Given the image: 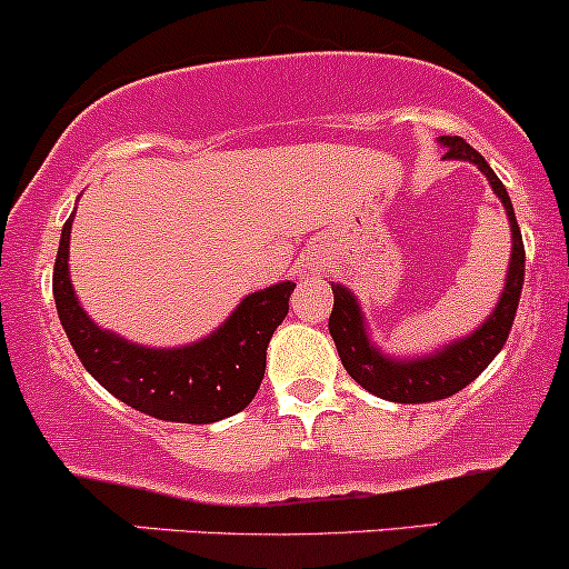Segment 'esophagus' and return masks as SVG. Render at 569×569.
<instances>
[{"mask_svg":"<svg viewBox=\"0 0 569 569\" xmlns=\"http://www.w3.org/2000/svg\"><path fill=\"white\" fill-rule=\"evenodd\" d=\"M319 271H322V260H319L317 254H306L301 268H298V273H301L303 279H315Z\"/></svg>","mask_w":569,"mask_h":569,"instance_id":"34e87169","label":"esophagus"}]
</instances>
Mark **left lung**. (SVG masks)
Returning <instances> with one entry per match:
<instances>
[{
  "label": "left lung",
  "mask_w": 569,
  "mask_h": 569,
  "mask_svg": "<svg viewBox=\"0 0 569 569\" xmlns=\"http://www.w3.org/2000/svg\"><path fill=\"white\" fill-rule=\"evenodd\" d=\"M438 142L446 147V158L476 163L487 174L497 199L506 207L510 239H513L508 279L500 301L481 328L449 343L436 355L413 357V360H395V357H387L381 349H376L366 333L357 298L343 284H330L333 287V311H330L328 328L343 368L362 389L392 400V403H432V400L449 398V395L468 387L470 381H476L481 370L500 352L502 343L508 341L516 309H519L521 284H525V241H521L519 222H516L506 184L483 161L481 152L473 150L462 137H440Z\"/></svg>",
  "instance_id": "8db88e82"
}]
</instances>
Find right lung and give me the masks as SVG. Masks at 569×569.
Masks as SVG:
<instances>
[{
    "label": "right lung",
    "instance_id": "right-lung-1",
    "mask_svg": "<svg viewBox=\"0 0 569 569\" xmlns=\"http://www.w3.org/2000/svg\"><path fill=\"white\" fill-rule=\"evenodd\" d=\"M63 222L53 268V296L69 343L107 392L163 422L209 425L252 403L266 373V349L290 309L296 282L252 292L203 341L177 349H147L101 330L82 311L69 279V233Z\"/></svg>",
    "mask_w": 569,
    "mask_h": 569
}]
</instances>
